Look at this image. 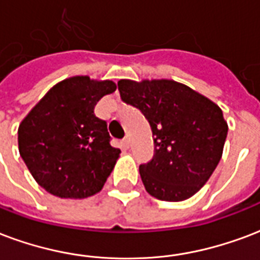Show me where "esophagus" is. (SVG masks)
<instances>
[{
  "instance_id": "esophagus-1",
  "label": "esophagus",
  "mask_w": 260,
  "mask_h": 260,
  "mask_svg": "<svg viewBox=\"0 0 260 260\" xmlns=\"http://www.w3.org/2000/svg\"><path fill=\"white\" fill-rule=\"evenodd\" d=\"M129 146H131L129 138H125V139L122 140V147H124V149H129Z\"/></svg>"
}]
</instances>
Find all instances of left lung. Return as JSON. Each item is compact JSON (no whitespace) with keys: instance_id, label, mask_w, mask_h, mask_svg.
I'll list each match as a JSON object with an SVG mask.
<instances>
[{"instance_id":"1","label":"left lung","mask_w":260,"mask_h":260,"mask_svg":"<svg viewBox=\"0 0 260 260\" xmlns=\"http://www.w3.org/2000/svg\"><path fill=\"white\" fill-rule=\"evenodd\" d=\"M118 91L153 132L154 157L139 167L146 191L162 201L190 199L222 158L229 126L220 107L174 80H120Z\"/></svg>"}]
</instances>
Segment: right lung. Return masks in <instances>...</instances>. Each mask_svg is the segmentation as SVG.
Instances as JSON below:
<instances>
[{
	"mask_svg": "<svg viewBox=\"0 0 260 260\" xmlns=\"http://www.w3.org/2000/svg\"><path fill=\"white\" fill-rule=\"evenodd\" d=\"M117 85L76 76L57 82L17 129L20 157L48 193L81 200L99 193L121 150L110 145L106 121L93 109Z\"/></svg>",
	"mask_w": 260,
	"mask_h": 260,
	"instance_id": "add662e5",
	"label": "right lung"
}]
</instances>
